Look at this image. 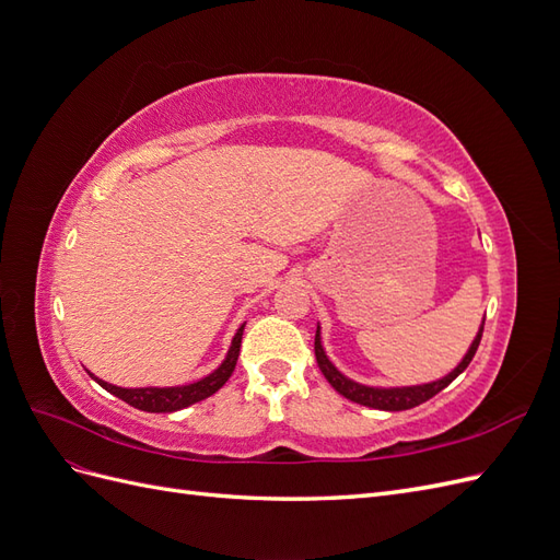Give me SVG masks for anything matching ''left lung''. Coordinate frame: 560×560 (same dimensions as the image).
Here are the masks:
<instances>
[{
  "label": "left lung",
  "mask_w": 560,
  "mask_h": 560,
  "mask_svg": "<svg viewBox=\"0 0 560 560\" xmlns=\"http://www.w3.org/2000/svg\"><path fill=\"white\" fill-rule=\"evenodd\" d=\"M481 334H483V327L479 329L477 338H474L471 348L467 350L465 360L457 364V369H453L451 374L442 381L436 383H428V385H413V387H366V385H360L354 383L350 378H346L341 371H338L329 360L325 350H322V343H319V329L315 331V360H317V366L322 374H325V378L331 383V387L336 389L338 395H343L346 399L354 401V404H362V406H371V409H381V411H406V409H413V406L422 404L432 399L436 393H442V389L446 385H451L457 376L463 374V371L467 369V364L471 362L474 352H477L479 343H481Z\"/></svg>",
  "instance_id": "left-lung-1"
}]
</instances>
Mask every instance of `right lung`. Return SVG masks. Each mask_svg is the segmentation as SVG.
Returning <instances> with one entry per match:
<instances>
[{
    "instance_id": "add662e5",
    "label": "right lung",
    "mask_w": 560,
    "mask_h": 560,
    "mask_svg": "<svg viewBox=\"0 0 560 560\" xmlns=\"http://www.w3.org/2000/svg\"><path fill=\"white\" fill-rule=\"evenodd\" d=\"M243 329H245V325L238 331H235L231 350L226 354V360L222 362V366H219L214 374H210L208 378H202V381L191 383V385H182V387H135V389H128V387H116L112 383L100 381L93 374H91V378H95L114 397L124 399L126 404L135 406V409L147 411V413H173V411L186 409V406H191L196 401L208 399L210 395H214L217 389L231 378L233 369H235V362H238V354H241Z\"/></svg>"
}]
</instances>
